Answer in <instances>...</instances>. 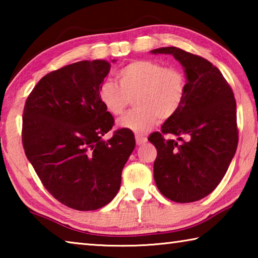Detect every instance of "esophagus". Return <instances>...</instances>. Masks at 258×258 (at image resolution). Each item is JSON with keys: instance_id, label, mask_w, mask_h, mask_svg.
Listing matches in <instances>:
<instances>
[{"instance_id": "34e87169", "label": "esophagus", "mask_w": 258, "mask_h": 258, "mask_svg": "<svg viewBox=\"0 0 258 258\" xmlns=\"http://www.w3.org/2000/svg\"><path fill=\"white\" fill-rule=\"evenodd\" d=\"M135 142H137L138 146H142L147 142V138L143 137V135L137 134V135H135Z\"/></svg>"}]
</instances>
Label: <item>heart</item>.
<instances>
[{"instance_id": "obj_1", "label": "heart", "mask_w": 258, "mask_h": 258, "mask_svg": "<svg viewBox=\"0 0 258 258\" xmlns=\"http://www.w3.org/2000/svg\"><path fill=\"white\" fill-rule=\"evenodd\" d=\"M118 84L103 81L98 98L112 116H120L133 98L134 109L119 119L120 127L143 134L157 120L171 119L180 110L187 91L185 73L149 59L132 60L116 73Z\"/></svg>"}]
</instances>
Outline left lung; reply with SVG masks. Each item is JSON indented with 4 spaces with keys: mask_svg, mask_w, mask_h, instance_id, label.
I'll list each match as a JSON object with an SVG mask.
<instances>
[{
    "mask_svg": "<svg viewBox=\"0 0 258 258\" xmlns=\"http://www.w3.org/2000/svg\"><path fill=\"white\" fill-rule=\"evenodd\" d=\"M152 53L172 54L185 69L186 95L180 110L148 140L156 147L154 177L166 198L194 203L220 184L238 147L237 104L220 69L203 56L175 46ZM175 135L181 141L164 139ZM185 137V139H183Z\"/></svg>",
    "mask_w": 258,
    "mask_h": 258,
    "instance_id": "8db88e82",
    "label": "left lung"
}]
</instances>
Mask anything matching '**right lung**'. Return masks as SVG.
<instances>
[{
    "instance_id": "right-lung-1",
    "label": "right lung",
    "mask_w": 258,
    "mask_h": 258,
    "mask_svg": "<svg viewBox=\"0 0 258 258\" xmlns=\"http://www.w3.org/2000/svg\"><path fill=\"white\" fill-rule=\"evenodd\" d=\"M109 71L104 60L67 64L42 77L25 103V154L45 189L77 211H95L115 198L135 147L126 128L101 139L115 124L98 98Z\"/></svg>"
}]
</instances>
